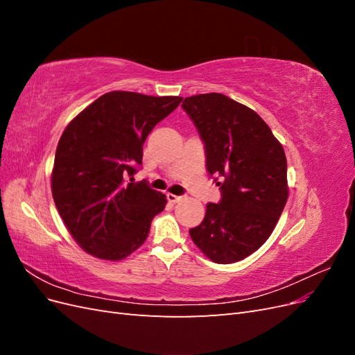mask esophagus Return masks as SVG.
<instances>
[{
	"label": "esophagus",
	"instance_id": "34e87169",
	"mask_svg": "<svg viewBox=\"0 0 355 355\" xmlns=\"http://www.w3.org/2000/svg\"><path fill=\"white\" fill-rule=\"evenodd\" d=\"M167 200L170 201V202H178V201H180L182 200V197L180 196H175V194H167Z\"/></svg>",
	"mask_w": 355,
	"mask_h": 355
}]
</instances>
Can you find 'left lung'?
<instances>
[{
	"mask_svg": "<svg viewBox=\"0 0 355 355\" xmlns=\"http://www.w3.org/2000/svg\"><path fill=\"white\" fill-rule=\"evenodd\" d=\"M182 108L198 128L207 170L222 191L189 235L214 263L243 261L270 239L287 202L283 145L253 110L225 94L189 96Z\"/></svg>",
	"mask_w": 355,
	"mask_h": 355,
	"instance_id": "8db88e82",
	"label": "left lung"
}]
</instances>
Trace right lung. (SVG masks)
Returning a JSON list of instances; mask_svg holds the SVG:
<instances>
[{"label":"right lung","instance_id":"add662e5","mask_svg":"<svg viewBox=\"0 0 355 355\" xmlns=\"http://www.w3.org/2000/svg\"><path fill=\"white\" fill-rule=\"evenodd\" d=\"M180 102V96L115 90L90 103L63 130L51 194L84 252L115 262L145 243L167 198L145 180L127 182V176L142 164L146 136Z\"/></svg>","mask_w":355,"mask_h":355}]
</instances>
